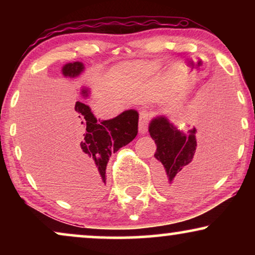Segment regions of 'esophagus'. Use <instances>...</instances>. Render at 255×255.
Instances as JSON below:
<instances>
[{"label":"esophagus","instance_id":"obj_1","mask_svg":"<svg viewBox=\"0 0 255 255\" xmlns=\"http://www.w3.org/2000/svg\"><path fill=\"white\" fill-rule=\"evenodd\" d=\"M149 121V111L147 109H142L140 111V116H139V133L144 134L147 132Z\"/></svg>","mask_w":255,"mask_h":255}]
</instances>
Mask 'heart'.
I'll list each match as a JSON object with an SVG mask.
<instances>
[{
	"label": "heart",
	"instance_id": "obj_1",
	"mask_svg": "<svg viewBox=\"0 0 255 255\" xmlns=\"http://www.w3.org/2000/svg\"><path fill=\"white\" fill-rule=\"evenodd\" d=\"M156 65L152 62H134V64H125L116 69L118 75L125 76H139L142 74L154 72Z\"/></svg>",
	"mask_w": 255,
	"mask_h": 255
}]
</instances>
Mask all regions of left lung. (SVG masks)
Wrapping results in <instances>:
<instances>
[{
  "mask_svg": "<svg viewBox=\"0 0 255 255\" xmlns=\"http://www.w3.org/2000/svg\"><path fill=\"white\" fill-rule=\"evenodd\" d=\"M148 132L156 145L158 186L163 193L190 191L221 172L225 161L224 134L215 122L202 130L183 132L167 117L156 116L149 122ZM197 135L202 139L200 149Z\"/></svg>",
  "mask_w": 255,
  "mask_h": 255,
  "instance_id": "obj_1",
  "label": "left lung"
}]
</instances>
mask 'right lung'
Here are the masks:
<instances>
[{
    "instance_id": "right-lung-1",
    "label": "right lung",
    "mask_w": 255,
    "mask_h": 255,
    "mask_svg": "<svg viewBox=\"0 0 255 255\" xmlns=\"http://www.w3.org/2000/svg\"><path fill=\"white\" fill-rule=\"evenodd\" d=\"M85 71L81 61L68 62L62 66V75L74 79ZM81 94L88 97L89 90L81 89ZM74 115L75 130L78 141L75 149L79 158L96 177L100 189L106 186V169L111 153L117 152L128 145L138 133L139 114L137 110H125L113 120L101 121L94 116L89 106L83 102L75 103Z\"/></svg>"
}]
</instances>
